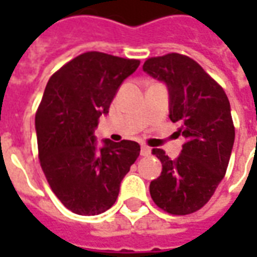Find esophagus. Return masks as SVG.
<instances>
[{"instance_id":"34e87169","label":"esophagus","mask_w":257,"mask_h":257,"mask_svg":"<svg viewBox=\"0 0 257 257\" xmlns=\"http://www.w3.org/2000/svg\"><path fill=\"white\" fill-rule=\"evenodd\" d=\"M140 154L143 157H149L151 154V149L149 146H142L140 147Z\"/></svg>"}]
</instances>
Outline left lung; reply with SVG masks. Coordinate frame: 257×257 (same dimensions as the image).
<instances>
[{
  "mask_svg": "<svg viewBox=\"0 0 257 257\" xmlns=\"http://www.w3.org/2000/svg\"><path fill=\"white\" fill-rule=\"evenodd\" d=\"M143 70L167 84L169 118L186 138L176 160L153 149L162 172L150 183V195L171 215H190L209 201L226 175L235 138L230 101L220 85L186 55L147 59Z\"/></svg>",
  "mask_w": 257,
  "mask_h": 257,
  "instance_id": "left-lung-1",
  "label": "left lung"
}]
</instances>
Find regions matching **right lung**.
<instances>
[{
    "instance_id": "add662e5",
    "label": "right lung",
    "mask_w": 257,
    "mask_h": 257,
    "mask_svg": "<svg viewBox=\"0 0 257 257\" xmlns=\"http://www.w3.org/2000/svg\"><path fill=\"white\" fill-rule=\"evenodd\" d=\"M138 59L85 52L49 78L36 112L40 164L60 202L77 215L95 216L117 201L119 184L140 153L132 140H104L93 131Z\"/></svg>"
}]
</instances>
